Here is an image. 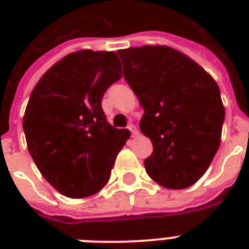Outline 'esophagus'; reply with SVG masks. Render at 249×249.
Listing matches in <instances>:
<instances>
[{"label":"esophagus","mask_w":249,"mask_h":249,"mask_svg":"<svg viewBox=\"0 0 249 249\" xmlns=\"http://www.w3.org/2000/svg\"><path fill=\"white\" fill-rule=\"evenodd\" d=\"M128 129H129V130H130V133H132V137L138 136V129H137L136 125L130 124V125H129V126H128Z\"/></svg>","instance_id":"1"}]
</instances>
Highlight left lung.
<instances>
[{"label":"left lung","instance_id":"obj_1","mask_svg":"<svg viewBox=\"0 0 249 249\" xmlns=\"http://www.w3.org/2000/svg\"><path fill=\"white\" fill-rule=\"evenodd\" d=\"M144 113L141 132L154 146L144 160L165 189H186L207 172L221 143L225 107L218 85L191 58L165 45L117 52Z\"/></svg>","mask_w":249,"mask_h":249}]
</instances>
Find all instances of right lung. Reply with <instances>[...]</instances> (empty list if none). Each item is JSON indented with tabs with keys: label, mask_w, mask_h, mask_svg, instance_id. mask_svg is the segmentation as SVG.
I'll list each match as a JSON object with an SVG mask.
<instances>
[{
	"label": "right lung",
	"mask_w": 249,
	"mask_h": 249,
	"mask_svg": "<svg viewBox=\"0 0 249 249\" xmlns=\"http://www.w3.org/2000/svg\"><path fill=\"white\" fill-rule=\"evenodd\" d=\"M121 79L116 53L80 50L58 60L33 88L23 117L27 147L62 195L81 199L108 182L130 133L106 120L102 98Z\"/></svg>",
	"instance_id": "add662e5"
}]
</instances>
